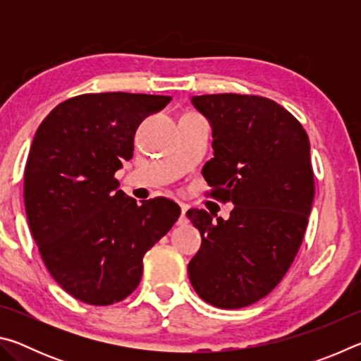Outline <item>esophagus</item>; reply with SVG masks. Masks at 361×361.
I'll return each instance as SVG.
<instances>
[{
	"instance_id": "1",
	"label": "esophagus",
	"mask_w": 361,
	"mask_h": 361,
	"mask_svg": "<svg viewBox=\"0 0 361 361\" xmlns=\"http://www.w3.org/2000/svg\"><path fill=\"white\" fill-rule=\"evenodd\" d=\"M186 210H188V207L181 204V215H180V218H178V224H180V226H185V224H188Z\"/></svg>"
}]
</instances>
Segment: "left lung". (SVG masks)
<instances>
[{
  "label": "left lung",
  "mask_w": 361,
  "mask_h": 361,
  "mask_svg": "<svg viewBox=\"0 0 361 361\" xmlns=\"http://www.w3.org/2000/svg\"><path fill=\"white\" fill-rule=\"evenodd\" d=\"M213 127L215 157L202 169L210 197L235 207L229 219L191 209L202 235L188 274L197 295L240 309L269 295L295 261L315 194L309 137L283 106L259 95L192 97Z\"/></svg>",
  "instance_id": "8db88e82"
}]
</instances>
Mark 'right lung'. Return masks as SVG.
<instances>
[{
	"mask_svg": "<svg viewBox=\"0 0 361 361\" xmlns=\"http://www.w3.org/2000/svg\"><path fill=\"white\" fill-rule=\"evenodd\" d=\"M170 100L82 94L59 103L35 133L23 176L28 226L47 271L78 301L109 305L129 296L145 253L180 216L173 200L137 204L114 178L133 157L140 122Z\"/></svg>",
	"mask_w": 361,
	"mask_h": 361,
	"instance_id": "1",
	"label": "right lung"
}]
</instances>
